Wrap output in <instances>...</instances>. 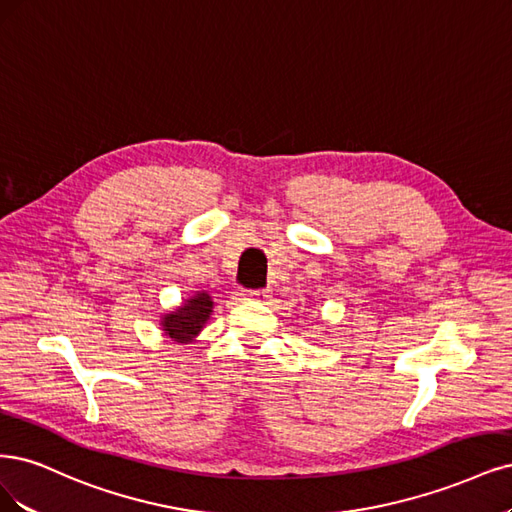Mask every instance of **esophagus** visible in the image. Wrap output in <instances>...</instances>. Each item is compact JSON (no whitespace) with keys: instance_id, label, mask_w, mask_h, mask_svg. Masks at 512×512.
<instances>
[{"instance_id":"obj_1","label":"esophagus","mask_w":512,"mask_h":512,"mask_svg":"<svg viewBox=\"0 0 512 512\" xmlns=\"http://www.w3.org/2000/svg\"><path fill=\"white\" fill-rule=\"evenodd\" d=\"M248 296H252V298H269V290H264V288L250 290V292H248Z\"/></svg>"}]
</instances>
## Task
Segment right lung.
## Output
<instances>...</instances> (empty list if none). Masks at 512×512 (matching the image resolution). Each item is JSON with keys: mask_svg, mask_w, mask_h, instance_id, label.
Masks as SVG:
<instances>
[{"mask_svg": "<svg viewBox=\"0 0 512 512\" xmlns=\"http://www.w3.org/2000/svg\"><path fill=\"white\" fill-rule=\"evenodd\" d=\"M211 307H214V303H211L209 294L199 292L180 309H175L163 317V330L175 341H190L195 334H199V330L207 322V317L211 315Z\"/></svg>", "mask_w": 512, "mask_h": 512, "instance_id": "1", "label": "right lung"}]
</instances>
